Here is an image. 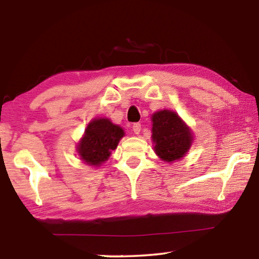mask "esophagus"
Segmentation results:
<instances>
[{
	"label": "esophagus",
	"mask_w": 259,
	"mask_h": 259,
	"mask_svg": "<svg viewBox=\"0 0 259 259\" xmlns=\"http://www.w3.org/2000/svg\"><path fill=\"white\" fill-rule=\"evenodd\" d=\"M132 130H133L134 134H139L140 131H141V125H140V123H138V122L137 123H133Z\"/></svg>",
	"instance_id": "esophagus-1"
}]
</instances>
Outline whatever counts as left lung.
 <instances>
[{"mask_svg": "<svg viewBox=\"0 0 259 259\" xmlns=\"http://www.w3.org/2000/svg\"><path fill=\"white\" fill-rule=\"evenodd\" d=\"M152 140L157 155L166 162L182 159L192 145L190 127L176 112L164 109L152 115Z\"/></svg>", "mask_w": 259, "mask_h": 259, "instance_id": "left-lung-1", "label": "left lung"}]
</instances>
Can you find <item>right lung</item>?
I'll list each match as a JSON object with an SVG mask.
<instances>
[{
  "label": "right lung",
  "instance_id": "add662e5",
  "mask_svg": "<svg viewBox=\"0 0 259 259\" xmlns=\"http://www.w3.org/2000/svg\"><path fill=\"white\" fill-rule=\"evenodd\" d=\"M123 136L125 133L121 127L112 123L109 119H94L88 123L84 136L77 145V153L86 164L100 166L108 160Z\"/></svg>",
  "mask_w": 259,
  "mask_h": 259
}]
</instances>
